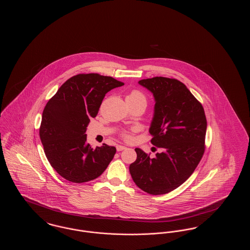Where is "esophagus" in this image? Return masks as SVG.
I'll list each match as a JSON object with an SVG mask.
<instances>
[{
    "mask_svg": "<svg viewBox=\"0 0 250 250\" xmlns=\"http://www.w3.org/2000/svg\"><path fill=\"white\" fill-rule=\"evenodd\" d=\"M116 149H117V151H118V152H120V151L125 150V149H126V147H125V146H123V145H117V146H116Z\"/></svg>",
    "mask_w": 250,
    "mask_h": 250,
    "instance_id": "esophagus-1",
    "label": "esophagus"
}]
</instances>
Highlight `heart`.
I'll return each instance as SVG.
<instances>
[{
  "label": "heart",
  "mask_w": 250,
  "mask_h": 250,
  "mask_svg": "<svg viewBox=\"0 0 250 250\" xmlns=\"http://www.w3.org/2000/svg\"><path fill=\"white\" fill-rule=\"evenodd\" d=\"M126 100L128 103H144L146 104L147 102V99H146V96L144 95L143 92L139 91V90H132L130 93L126 96ZM121 136L123 137V139L126 140V141H129L131 139V132L130 131H123L121 133Z\"/></svg>",
  "instance_id": "b5f03b06"
}]
</instances>
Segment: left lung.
<instances>
[{"label": "left lung", "instance_id": "1", "mask_svg": "<svg viewBox=\"0 0 250 250\" xmlns=\"http://www.w3.org/2000/svg\"><path fill=\"white\" fill-rule=\"evenodd\" d=\"M139 83L155 96L151 143L160 152L152 158L136 148L137 159L129 171L142 190L163 195L185 183L202 160L207 121L202 103L178 80L155 77Z\"/></svg>", "mask_w": 250, "mask_h": 250}]
</instances>
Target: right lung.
Here are the masks:
<instances>
[{
	"mask_svg": "<svg viewBox=\"0 0 250 250\" xmlns=\"http://www.w3.org/2000/svg\"><path fill=\"white\" fill-rule=\"evenodd\" d=\"M112 77L78 74L62 84L44 107L39 136L49 164L62 178L76 184L99 177L116 153L103 143H86V127L107 92L123 86Z\"/></svg>",
	"mask_w": 250,
	"mask_h": 250,
	"instance_id": "obj_1",
	"label": "right lung"
}]
</instances>
